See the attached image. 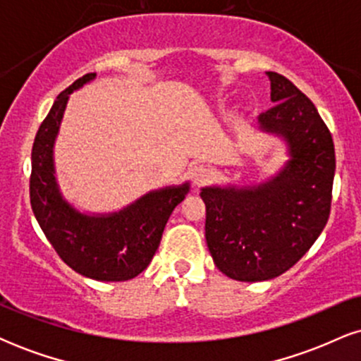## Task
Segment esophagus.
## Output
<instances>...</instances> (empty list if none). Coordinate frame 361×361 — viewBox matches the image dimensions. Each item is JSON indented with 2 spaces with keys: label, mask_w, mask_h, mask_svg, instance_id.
<instances>
[{
  "label": "esophagus",
  "mask_w": 361,
  "mask_h": 361,
  "mask_svg": "<svg viewBox=\"0 0 361 361\" xmlns=\"http://www.w3.org/2000/svg\"><path fill=\"white\" fill-rule=\"evenodd\" d=\"M190 176H192V181L195 185H202L210 180L212 169L207 166V164H195V166L190 168Z\"/></svg>",
  "instance_id": "1"
}]
</instances>
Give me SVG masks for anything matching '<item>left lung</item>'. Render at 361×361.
I'll list each match as a JSON object with an SVG mask.
<instances>
[{
    "label": "left lung",
    "mask_w": 361,
    "mask_h": 361,
    "mask_svg": "<svg viewBox=\"0 0 361 361\" xmlns=\"http://www.w3.org/2000/svg\"><path fill=\"white\" fill-rule=\"evenodd\" d=\"M275 105L263 130L287 140L290 161L251 188H204L205 239L215 267L238 281H263L299 261L324 229L336 169L331 132L314 103L279 73H267Z\"/></svg>",
    "instance_id": "1"
}]
</instances>
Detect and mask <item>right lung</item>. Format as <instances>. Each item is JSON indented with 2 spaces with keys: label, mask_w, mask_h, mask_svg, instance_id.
I'll use <instances>...</instances> for the list:
<instances>
[{
  "label": "right lung",
  "mask_w": 361,
  "mask_h": 361,
  "mask_svg": "<svg viewBox=\"0 0 361 361\" xmlns=\"http://www.w3.org/2000/svg\"><path fill=\"white\" fill-rule=\"evenodd\" d=\"M94 76L85 74L59 93L40 123L32 147L30 204L45 238L69 268L93 280L126 281L151 263L169 215L188 193V183L147 193L127 209L100 217L78 212L61 197L54 176V140L69 94Z\"/></svg>",
  "instance_id": "1"
}]
</instances>
